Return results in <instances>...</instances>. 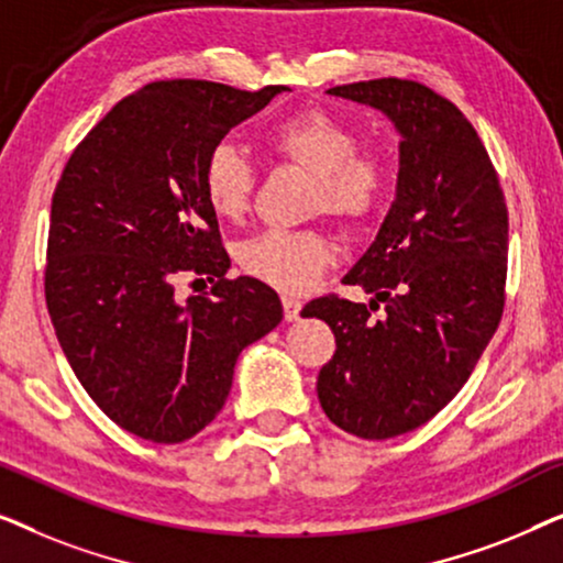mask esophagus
<instances>
[{
    "label": "esophagus",
    "instance_id": "34e87169",
    "mask_svg": "<svg viewBox=\"0 0 563 563\" xmlns=\"http://www.w3.org/2000/svg\"><path fill=\"white\" fill-rule=\"evenodd\" d=\"M282 305H284V318L289 322L291 320H299V312H302V302L295 297H282Z\"/></svg>",
    "mask_w": 563,
    "mask_h": 563
}]
</instances>
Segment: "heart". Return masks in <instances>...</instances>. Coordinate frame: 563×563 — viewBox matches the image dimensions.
<instances>
[{"instance_id":"obj_1","label":"heart","mask_w":563,"mask_h":563,"mask_svg":"<svg viewBox=\"0 0 563 563\" xmlns=\"http://www.w3.org/2000/svg\"><path fill=\"white\" fill-rule=\"evenodd\" d=\"M268 148L312 176L307 212L328 214L343 228H361L382 210L391 168L382 151L358 148L361 135L349 122L322 110H307L268 130ZM202 191L222 220H241L256 191V166L233 143H218L202 166ZM335 251L320 230H264L238 243V266L253 279L282 291L310 289L330 266Z\"/></svg>"}]
</instances>
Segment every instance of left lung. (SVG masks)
Listing matches in <instances>:
<instances>
[{
    "instance_id": "8db88e82",
    "label": "left lung",
    "mask_w": 563,
    "mask_h": 563,
    "mask_svg": "<svg viewBox=\"0 0 563 563\" xmlns=\"http://www.w3.org/2000/svg\"><path fill=\"white\" fill-rule=\"evenodd\" d=\"M328 95L382 110L399 141L397 197L343 284L368 305L312 299L335 353L318 376L330 422L384 441L420 428L472 376L503 318L507 207L489 153L449 99L410 79L343 84ZM385 302L376 321L371 312Z\"/></svg>"
}]
</instances>
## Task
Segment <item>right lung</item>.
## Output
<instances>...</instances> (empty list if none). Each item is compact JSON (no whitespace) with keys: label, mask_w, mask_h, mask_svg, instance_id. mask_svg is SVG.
Masks as SVG:
<instances>
[{"label":"right lung","mask_w":563,"mask_h":563,"mask_svg":"<svg viewBox=\"0 0 563 563\" xmlns=\"http://www.w3.org/2000/svg\"><path fill=\"white\" fill-rule=\"evenodd\" d=\"M287 87L153 81L76 145L53 191L45 302L76 379L112 422L153 443L210 426L245 345L282 322L279 295L225 279L202 191L212 145ZM207 278L179 303L175 284Z\"/></svg>","instance_id":"add662e5"}]
</instances>
